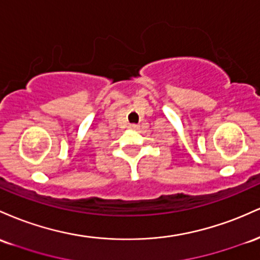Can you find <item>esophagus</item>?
<instances>
[{
  "mask_svg": "<svg viewBox=\"0 0 260 260\" xmlns=\"http://www.w3.org/2000/svg\"><path fill=\"white\" fill-rule=\"evenodd\" d=\"M130 129H133V130H138V129H139V125H136V124H131V125H130Z\"/></svg>",
  "mask_w": 260,
  "mask_h": 260,
  "instance_id": "34e87169",
  "label": "esophagus"
}]
</instances>
